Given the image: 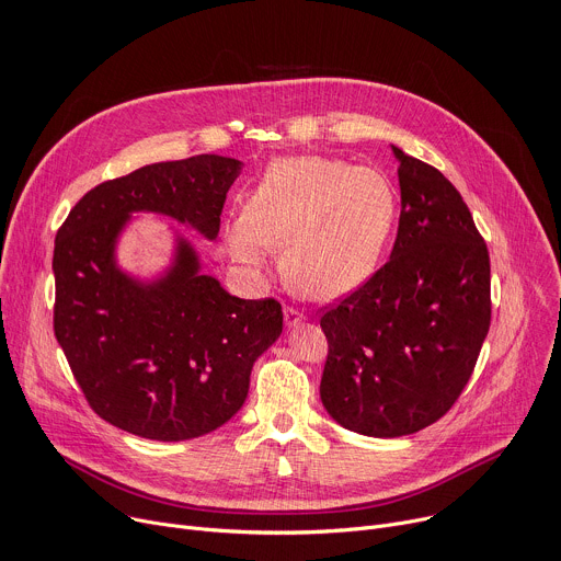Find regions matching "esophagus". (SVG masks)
Wrapping results in <instances>:
<instances>
[{"label": "esophagus", "mask_w": 561, "mask_h": 561, "mask_svg": "<svg viewBox=\"0 0 561 561\" xmlns=\"http://www.w3.org/2000/svg\"><path fill=\"white\" fill-rule=\"evenodd\" d=\"M304 318H307V316H304V311H299L297 307H286L284 309V320H286L288 327H295V324L304 322Z\"/></svg>", "instance_id": "obj_1"}]
</instances>
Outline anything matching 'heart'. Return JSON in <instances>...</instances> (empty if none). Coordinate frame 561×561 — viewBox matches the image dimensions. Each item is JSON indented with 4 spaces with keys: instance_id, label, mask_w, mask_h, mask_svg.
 Listing matches in <instances>:
<instances>
[{
    "instance_id": "obj_1",
    "label": "heart",
    "mask_w": 561,
    "mask_h": 561,
    "mask_svg": "<svg viewBox=\"0 0 561 561\" xmlns=\"http://www.w3.org/2000/svg\"><path fill=\"white\" fill-rule=\"evenodd\" d=\"M396 213V190L376 168L327 157L282 159L228 221L226 243L234 262L254 271L268 266L271 250L286 248V282L311 299H331L374 271Z\"/></svg>"
}]
</instances>
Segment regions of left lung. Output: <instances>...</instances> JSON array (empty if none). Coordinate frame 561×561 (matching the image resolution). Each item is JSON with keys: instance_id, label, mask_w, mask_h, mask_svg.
<instances>
[{"instance_id": "obj_1", "label": "left lung", "mask_w": 561, "mask_h": 561, "mask_svg": "<svg viewBox=\"0 0 561 561\" xmlns=\"http://www.w3.org/2000/svg\"><path fill=\"white\" fill-rule=\"evenodd\" d=\"M400 221L391 257L320 327L329 355L320 396L342 427L414 434L461 396L490 329V254L458 190L393 147Z\"/></svg>"}]
</instances>
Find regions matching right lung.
<instances>
[{"label": "right lung", "mask_w": 561, "mask_h": 561, "mask_svg": "<svg viewBox=\"0 0 561 561\" xmlns=\"http://www.w3.org/2000/svg\"><path fill=\"white\" fill-rule=\"evenodd\" d=\"M237 159L145 165L89 190L58 230L54 331L91 410L149 440H187L228 423L254 360L279 337L275 297L239 299L198 273L187 241L172 271L140 286L116 268L131 213H159L215 239Z\"/></svg>", "instance_id": "right-lung-1"}]
</instances>
